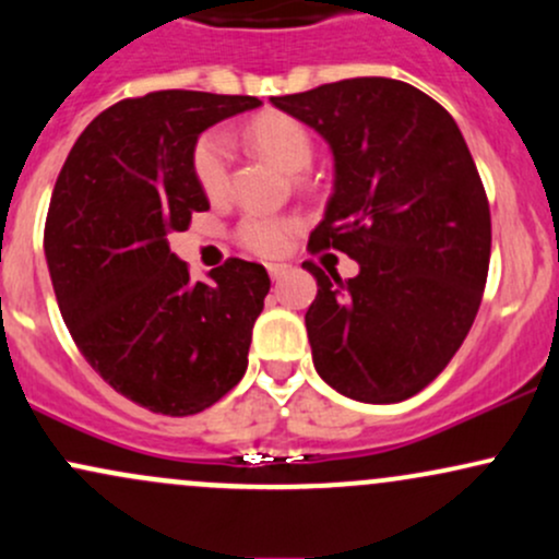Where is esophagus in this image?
I'll return each mask as SVG.
<instances>
[{
	"instance_id": "obj_1",
	"label": "esophagus",
	"mask_w": 559,
	"mask_h": 559,
	"mask_svg": "<svg viewBox=\"0 0 559 559\" xmlns=\"http://www.w3.org/2000/svg\"><path fill=\"white\" fill-rule=\"evenodd\" d=\"M267 273H270V278L278 281V278H284L286 273H289V265H281V262H270Z\"/></svg>"
}]
</instances>
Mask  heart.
Instances as JSON below:
<instances>
[{"instance_id":"1","label":"heart","mask_w":559,"mask_h":559,"mask_svg":"<svg viewBox=\"0 0 559 559\" xmlns=\"http://www.w3.org/2000/svg\"><path fill=\"white\" fill-rule=\"evenodd\" d=\"M243 138L257 151L273 158L286 171H302L312 162V134L297 116L284 110H265L243 127ZM190 169L210 201H219L230 190V145L219 132L195 140ZM297 223L284 214L249 212L236 228V241L260 257H278L289 249Z\"/></svg>"}]
</instances>
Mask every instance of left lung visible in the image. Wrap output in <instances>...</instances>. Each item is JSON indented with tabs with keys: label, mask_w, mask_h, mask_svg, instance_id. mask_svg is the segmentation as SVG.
<instances>
[{
	"label": "left lung",
	"mask_w": 559,
	"mask_h": 559,
	"mask_svg": "<svg viewBox=\"0 0 559 559\" xmlns=\"http://www.w3.org/2000/svg\"><path fill=\"white\" fill-rule=\"evenodd\" d=\"M331 145L334 193L308 249H340L355 278L305 262L321 379L360 403L425 390L469 334L490 262V210L472 153L440 103L384 76L270 97Z\"/></svg>",
	"instance_id": "left-lung-1"
}]
</instances>
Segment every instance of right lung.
I'll use <instances>...</instances> for the list:
<instances>
[{
  "instance_id": "obj_1",
  "label": "right lung",
  "mask_w": 559,
  "mask_h": 559,
  "mask_svg": "<svg viewBox=\"0 0 559 559\" xmlns=\"http://www.w3.org/2000/svg\"><path fill=\"white\" fill-rule=\"evenodd\" d=\"M257 106L193 90L121 100L79 134L55 182L45 254L60 316L92 369L153 414H199L247 371L267 270L230 257L193 284L167 236L210 210L190 169L199 134Z\"/></svg>"
}]
</instances>
